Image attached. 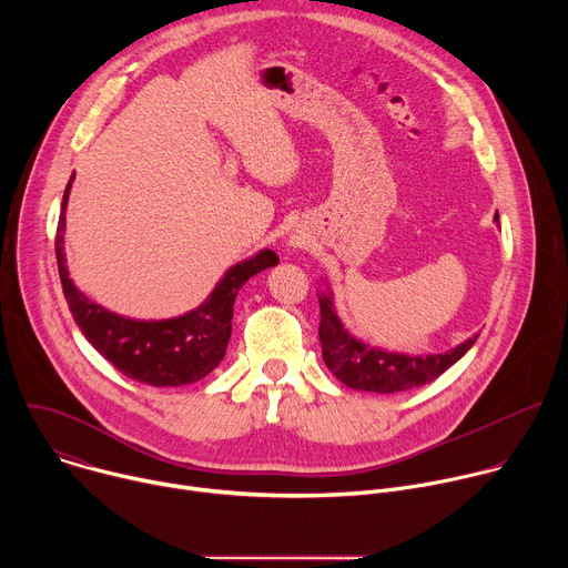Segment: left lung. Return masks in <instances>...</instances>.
Masks as SVG:
<instances>
[{"instance_id":"obj_1","label":"left lung","mask_w":568,"mask_h":568,"mask_svg":"<svg viewBox=\"0 0 568 568\" xmlns=\"http://www.w3.org/2000/svg\"><path fill=\"white\" fill-rule=\"evenodd\" d=\"M321 305V355L331 373L355 390L368 393H399L427 382H434L449 366H454L478 339V335L465 339L447 353L432 355H407L393 353L377 346H368L362 339L353 337L335 310L333 292L326 285V292H318Z\"/></svg>"}]
</instances>
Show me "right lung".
<instances>
[{
	"instance_id": "add662e5",
	"label": "right lung",
	"mask_w": 568,
	"mask_h": 568,
	"mask_svg": "<svg viewBox=\"0 0 568 568\" xmlns=\"http://www.w3.org/2000/svg\"><path fill=\"white\" fill-rule=\"evenodd\" d=\"M73 175L62 195L55 233V258L67 305L80 333L123 375L150 386H184L206 377L226 353L233 303L252 276L278 265L272 250L229 267L213 292L195 310L173 318L141 321L105 310L80 292L69 278L64 258V211Z\"/></svg>"
}]
</instances>
